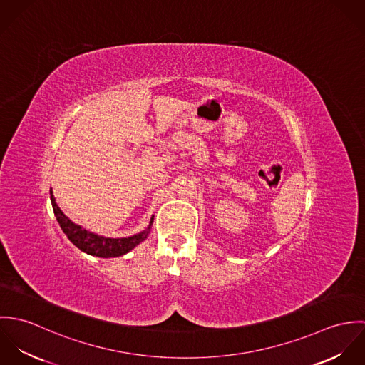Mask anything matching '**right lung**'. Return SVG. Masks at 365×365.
<instances>
[{"label": "right lung", "instance_id": "obj_1", "mask_svg": "<svg viewBox=\"0 0 365 365\" xmlns=\"http://www.w3.org/2000/svg\"><path fill=\"white\" fill-rule=\"evenodd\" d=\"M52 194V191H51ZM52 200L53 212L54 216L61 227V230L64 232V235L68 237V240L77 246L81 252L91 255V256H97V257H119L126 255L128 252H130L133 247H136L140 242H143L150 230V225L148 227V230L130 236V237H123V239H109V237H103V236H97L86 229H83L81 226L73 223L61 210L57 207V204L54 202V197L51 195Z\"/></svg>", "mask_w": 365, "mask_h": 365}]
</instances>
